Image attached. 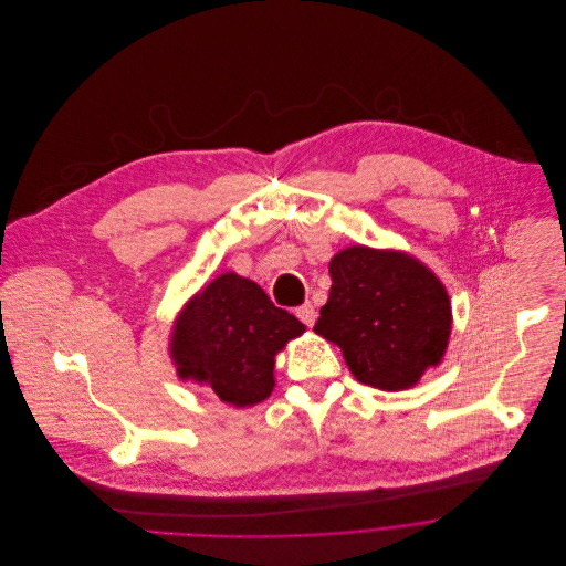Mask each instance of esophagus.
Instances as JSON below:
<instances>
[{
	"label": "esophagus",
	"mask_w": 566,
	"mask_h": 566,
	"mask_svg": "<svg viewBox=\"0 0 566 566\" xmlns=\"http://www.w3.org/2000/svg\"><path fill=\"white\" fill-rule=\"evenodd\" d=\"M296 316H298L301 323H305L307 327H312L314 321H316V310H314L312 303H303V305L296 310Z\"/></svg>",
	"instance_id": "34e87169"
}]
</instances>
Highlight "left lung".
Segmentation results:
<instances>
[{
    "mask_svg": "<svg viewBox=\"0 0 566 566\" xmlns=\"http://www.w3.org/2000/svg\"><path fill=\"white\" fill-rule=\"evenodd\" d=\"M329 298L314 325L336 344L357 381L403 390L443 357L450 301L419 261L364 245L329 261Z\"/></svg>",
    "mask_w": 566,
    "mask_h": 566,
    "instance_id": "left-lung-1",
    "label": "left lung"
}]
</instances>
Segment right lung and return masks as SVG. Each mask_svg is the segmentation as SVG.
I'll return each instance as SVG.
<instances>
[{"instance_id": "add662e5", "label": "right lung", "mask_w": 566, "mask_h": 566, "mask_svg": "<svg viewBox=\"0 0 566 566\" xmlns=\"http://www.w3.org/2000/svg\"><path fill=\"white\" fill-rule=\"evenodd\" d=\"M305 325L252 281L228 272L180 314L171 355L182 379L207 384L220 401L252 406L274 388V355Z\"/></svg>"}]
</instances>
